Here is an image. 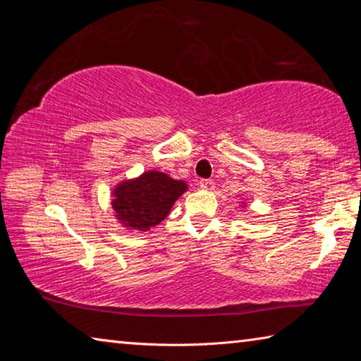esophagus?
Wrapping results in <instances>:
<instances>
[{
    "instance_id": "obj_1",
    "label": "esophagus",
    "mask_w": 361,
    "mask_h": 361,
    "mask_svg": "<svg viewBox=\"0 0 361 361\" xmlns=\"http://www.w3.org/2000/svg\"><path fill=\"white\" fill-rule=\"evenodd\" d=\"M199 186L202 189H212L213 188V181L209 178H202L199 181Z\"/></svg>"
}]
</instances>
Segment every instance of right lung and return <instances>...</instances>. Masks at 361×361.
I'll return each mask as SVG.
<instances>
[{
  "mask_svg": "<svg viewBox=\"0 0 361 361\" xmlns=\"http://www.w3.org/2000/svg\"><path fill=\"white\" fill-rule=\"evenodd\" d=\"M185 191V181H175L161 172H146L114 189L113 209L126 226L146 231L169 215L175 200Z\"/></svg>",
  "mask_w": 361,
  "mask_h": 361,
  "instance_id": "1",
  "label": "right lung"
}]
</instances>
